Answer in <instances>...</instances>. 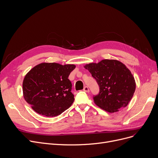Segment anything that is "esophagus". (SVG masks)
Instances as JSON below:
<instances>
[{
    "mask_svg": "<svg viewBox=\"0 0 158 158\" xmlns=\"http://www.w3.org/2000/svg\"><path fill=\"white\" fill-rule=\"evenodd\" d=\"M84 91L86 92V93H89V89L87 86H85L84 88Z\"/></svg>",
    "mask_w": 158,
    "mask_h": 158,
    "instance_id": "1",
    "label": "esophagus"
}]
</instances>
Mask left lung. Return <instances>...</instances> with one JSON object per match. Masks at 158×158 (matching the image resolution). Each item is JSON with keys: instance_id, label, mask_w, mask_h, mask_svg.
Here are the masks:
<instances>
[{"instance_id": "8db88e82", "label": "left lung", "mask_w": 158, "mask_h": 158, "mask_svg": "<svg viewBox=\"0 0 158 158\" xmlns=\"http://www.w3.org/2000/svg\"><path fill=\"white\" fill-rule=\"evenodd\" d=\"M100 87L93 97L96 105L109 112H115L129 104L136 89V82L130 70L116 60L105 59L98 64H86Z\"/></svg>"}]
</instances>
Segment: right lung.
Listing matches in <instances>:
<instances>
[{"mask_svg":"<svg viewBox=\"0 0 158 158\" xmlns=\"http://www.w3.org/2000/svg\"><path fill=\"white\" fill-rule=\"evenodd\" d=\"M75 67L57 63L35 66L27 73L22 84L25 100L36 112L44 116L62 114L74 100L68 77Z\"/></svg>","mask_w":158,"mask_h":158,"instance_id":"1","label":"right lung"}]
</instances>
